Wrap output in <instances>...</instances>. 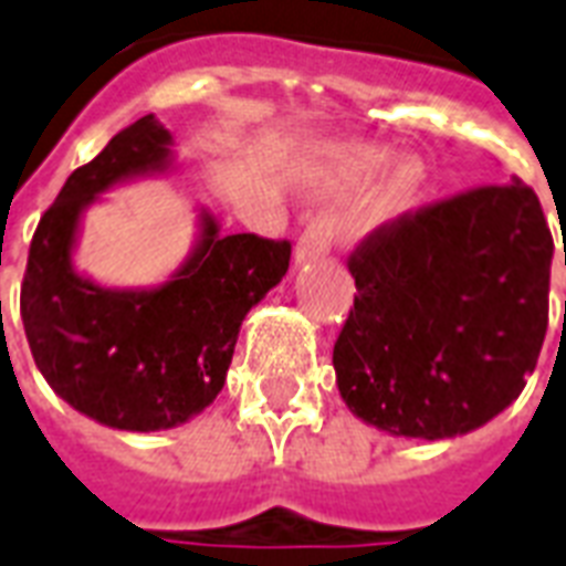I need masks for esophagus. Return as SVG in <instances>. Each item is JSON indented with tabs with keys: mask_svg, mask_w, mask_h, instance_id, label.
Returning <instances> with one entry per match:
<instances>
[{
	"mask_svg": "<svg viewBox=\"0 0 566 566\" xmlns=\"http://www.w3.org/2000/svg\"><path fill=\"white\" fill-rule=\"evenodd\" d=\"M331 248V223L327 218H315L306 223V230L301 233L295 244V265H306V262L322 260Z\"/></svg>",
	"mask_w": 566,
	"mask_h": 566,
	"instance_id": "34e87169",
	"label": "esophagus"
}]
</instances>
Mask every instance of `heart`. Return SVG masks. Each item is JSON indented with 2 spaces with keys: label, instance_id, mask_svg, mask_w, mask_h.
<instances>
[{
  "label": "heart",
  "instance_id": "b5f03b06",
  "mask_svg": "<svg viewBox=\"0 0 566 566\" xmlns=\"http://www.w3.org/2000/svg\"><path fill=\"white\" fill-rule=\"evenodd\" d=\"M396 161V150L387 144H348L339 156H333L331 168L318 182L324 197H345L360 191ZM424 191V168L416 159L398 161L389 177L363 200L352 214V233L357 239H371L398 223L410 209H416Z\"/></svg>",
  "mask_w": 566,
  "mask_h": 566
}]
</instances>
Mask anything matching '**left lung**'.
Instances as JSON below:
<instances>
[{
  "label": "left lung",
  "mask_w": 566,
  "mask_h": 566,
  "mask_svg": "<svg viewBox=\"0 0 566 566\" xmlns=\"http://www.w3.org/2000/svg\"><path fill=\"white\" fill-rule=\"evenodd\" d=\"M552 251L541 200L514 177L366 239L333 345L348 410L392 437L449 440L514 405L549 324Z\"/></svg>",
  "instance_id": "obj_1"
}]
</instances>
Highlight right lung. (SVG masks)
<instances>
[{
  "label": "right lung",
  "mask_w": 566,
  "mask_h": 566,
  "mask_svg": "<svg viewBox=\"0 0 566 566\" xmlns=\"http://www.w3.org/2000/svg\"><path fill=\"white\" fill-rule=\"evenodd\" d=\"M174 135L144 115L73 170L34 230L20 315L55 396L115 431H168L223 389L244 315L289 271L292 244L221 235L206 206L191 251L156 286H103L76 269L82 218L105 191L174 168Z\"/></svg>",
  "instance_id": "1"
}]
</instances>
